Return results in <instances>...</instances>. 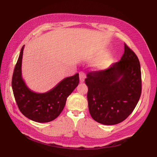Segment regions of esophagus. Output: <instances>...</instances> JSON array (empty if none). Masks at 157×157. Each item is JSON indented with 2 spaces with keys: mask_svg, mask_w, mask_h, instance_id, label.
<instances>
[{
  "mask_svg": "<svg viewBox=\"0 0 157 157\" xmlns=\"http://www.w3.org/2000/svg\"><path fill=\"white\" fill-rule=\"evenodd\" d=\"M86 77V73L84 72H79V80H80V82H84Z\"/></svg>",
  "mask_w": 157,
  "mask_h": 157,
  "instance_id": "34e87169",
  "label": "esophagus"
}]
</instances>
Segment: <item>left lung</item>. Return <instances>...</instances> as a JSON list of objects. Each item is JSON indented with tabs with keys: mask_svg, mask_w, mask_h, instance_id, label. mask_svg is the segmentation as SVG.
<instances>
[{
	"mask_svg": "<svg viewBox=\"0 0 157 157\" xmlns=\"http://www.w3.org/2000/svg\"><path fill=\"white\" fill-rule=\"evenodd\" d=\"M85 83L92 118L103 124H118L133 112L142 93L139 59L124 44L120 61L107 69L88 73Z\"/></svg>",
	"mask_w": 157,
	"mask_h": 157,
	"instance_id": "obj_1",
	"label": "left lung"
}]
</instances>
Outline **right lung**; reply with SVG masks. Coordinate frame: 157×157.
<instances>
[{"instance_id":"add662e5","label":"right lung","mask_w":157,"mask_h":157,"mask_svg":"<svg viewBox=\"0 0 157 157\" xmlns=\"http://www.w3.org/2000/svg\"><path fill=\"white\" fill-rule=\"evenodd\" d=\"M21 48L12 77V89L20 112L32 121L48 122L56 119L62 112L67 97L79 84V73L64 78L54 88L45 93H36L27 87L21 78Z\"/></svg>"}]
</instances>
